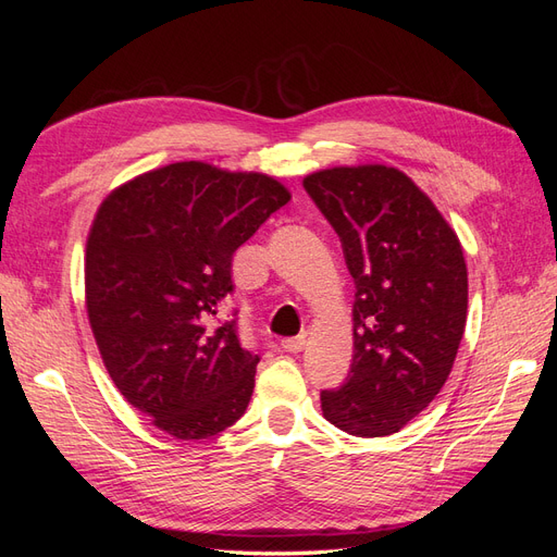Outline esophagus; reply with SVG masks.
Listing matches in <instances>:
<instances>
[{
  "instance_id": "34e87169",
  "label": "esophagus",
  "mask_w": 557,
  "mask_h": 557,
  "mask_svg": "<svg viewBox=\"0 0 557 557\" xmlns=\"http://www.w3.org/2000/svg\"><path fill=\"white\" fill-rule=\"evenodd\" d=\"M305 346H307V334L288 336V339L281 342V348L288 350V352H299V350H305Z\"/></svg>"
}]
</instances>
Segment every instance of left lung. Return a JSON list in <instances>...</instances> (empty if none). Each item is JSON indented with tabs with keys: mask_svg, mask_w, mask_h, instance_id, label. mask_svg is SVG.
Instances as JSON below:
<instances>
[{
	"mask_svg": "<svg viewBox=\"0 0 557 557\" xmlns=\"http://www.w3.org/2000/svg\"><path fill=\"white\" fill-rule=\"evenodd\" d=\"M339 234L356 283L352 364L320 393L323 416L356 436L399 432L440 395L467 323V264L455 232L395 166H334L305 178Z\"/></svg>",
	"mask_w": 557,
	"mask_h": 557,
	"instance_id": "1",
	"label": "left lung"
}]
</instances>
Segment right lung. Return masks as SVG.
Returning <instances> with one entry per match:
<instances>
[{
  "mask_svg": "<svg viewBox=\"0 0 557 557\" xmlns=\"http://www.w3.org/2000/svg\"><path fill=\"white\" fill-rule=\"evenodd\" d=\"M288 201L272 176L176 162L121 185L95 215V342L121 395L176 440H207L248 407L260 358L237 320L215 315L234 290V250Z\"/></svg>",
  "mask_w": 557,
  "mask_h": 557,
  "instance_id": "add662e5",
  "label": "right lung"
}]
</instances>
